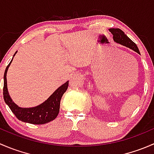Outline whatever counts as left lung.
I'll list each match as a JSON object with an SVG mask.
<instances>
[{
	"instance_id": "left-lung-1",
	"label": "left lung",
	"mask_w": 154,
	"mask_h": 154,
	"mask_svg": "<svg viewBox=\"0 0 154 154\" xmlns=\"http://www.w3.org/2000/svg\"><path fill=\"white\" fill-rule=\"evenodd\" d=\"M109 30L111 32L113 35V40L118 44H120L123 46H126L127 48H130L131 50L134 51L135 52L140 54L139 50L137 45L127 36V35L119 28H110Z\"/></svg>"
}]
</instances>
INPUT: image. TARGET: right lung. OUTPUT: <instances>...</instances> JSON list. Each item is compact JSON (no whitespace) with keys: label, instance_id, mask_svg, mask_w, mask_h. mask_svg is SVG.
<instances>
[{"label":"right lung","instance_id":"obj_1","mask_svg":"<svg viewBox=\"0 0 154 154\" xmlns=\"http://www.w3.org/2000/svg\"><path fill=\"white\" fill-rule=\"evenodd\" d=\"M16 53L17 51L13 55V57H15ZM13 57L7 67L6 68L4 75V99L5 103L8 105L17 119L25 123L32 124V125H44L54 120L57 117L60 112V100L63 94L67 90L68 81L59 87L45 101L41 104L30 108H23L18 106L12 101L7 88V74L8 68L13 60Z\"/></svg>","mask_w":154,"mask_h":154}]
</instances>
